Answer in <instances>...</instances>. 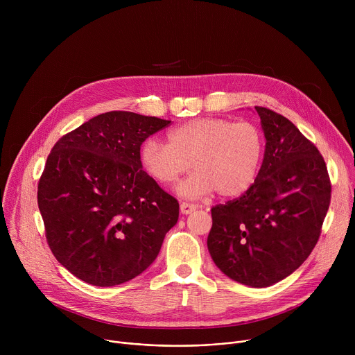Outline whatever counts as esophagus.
Instances as JSON below:
<instances>
[{"label": "esophagus", "mask_w": 355, "mask_h": 355, "mask_svg": "<svg viewBox=\"0 0 355 355\" xmlns=\"http://www.w3.org/2000/svg\"><path fill=\"white\" fill-rule=\"evenodd\" d=\"M180 209H181V214L188 215V214H192V212L196 209V205L188 204V202H181V204H180Z\"/></svg>", "instance_id": "34e87169"}]
</instances>
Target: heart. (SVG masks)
Segmentation results:
<instances>
[{
    "mask_svg": "<svg viewBox=\"0 0 355 355\" xmlns=\"http://www.w3.org/2000/svg\"><path fill=\"white\" fill-rule=\"evenodd\" d=\"M264 151L261 132L248 122L200 118L168 133V143L148 139L141 148L146 171L160 184H173L193 167L180 185L181 195L199 198L218 191L236 198L254 184Z\"/></svg>",
    "mask_w": 355,
    "mask_h": 355,
    "instance_id": "obj_1",
    "label": "heart"
}]
</instances>
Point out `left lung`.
Here are the masks:
<instances>
[{
    "instance_id": "left-lung-1",
    "label": "left lung",
    "mask_w": 355,
    "mask_h": 355,
    "mask_svg": "<svg viewBox=\"0 0 355 355\" xmlns=\"http://www.w3.org/2000/svg\"><path fill=\"white\" fill-rule=\"evenodd\" d=\"M266 153L252 187L212 207L208 250L229 278L264 288L291 275L315 248L331 184L318 147L285 116L256 107Z\"/></svg>"
}]
</instances>
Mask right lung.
Returning <instances> with one entry per match:
<instances>
[{
    "instance_id": "obj_1",
    "label": "right lung",
    "mask_w": 355,
    "mask_h": 355,
    "mask_svg": "<svg viewBox=\"0 0 355 355\" xmlns=\"http://www.w3.org/2000/svg\"><path fill=\"white\" fill-rule=\"evenodd\" d=\"M170 123L105 112L60 137L47 156L37 184L46 240L81 281L119 285L159 256L180 205L141 168L140 146Z\"/></svg>"
}]
</instances>
